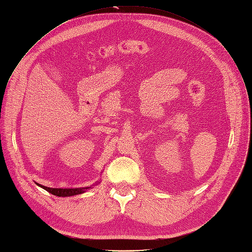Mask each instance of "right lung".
Returning a JSON list of instances; mask_svg holds the SVG:
<instances>
[{"instance_id":"obj_1","label":"right lung","mask_w":252,"mask_h":252,"mask_svg":"<svg viewBox=\"0 0 252 252\" xmlns=\"http://www.w3.org/2000/svg\"><path fill=\"white\" fill-rule=\"evenodd\" d=\"M99 183H100L99 181H96L94 185H91L89 187H83V188H50V187L43 186V185L39 184V183H36V185L43 188L44 190H46L47 192L51 193L52 195H55V196H58V197H70V196L85 193L87 190L98 185Z\"/></svg>"}]
</instances>
